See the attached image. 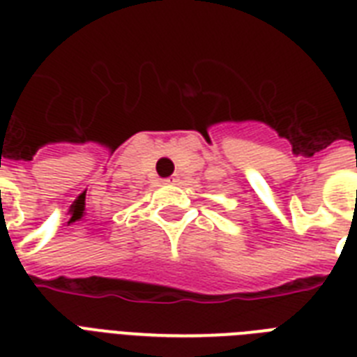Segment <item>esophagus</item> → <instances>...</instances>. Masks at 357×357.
Here are the masks:
<instances>
[{
  "mask_svg": "<svg viewBox=\"0 0 357 357\" xmlns=\"http://www.w3.org/2000/svg\"><path fill=\"white\" fill-rule=\"evenodd\" d=\"M176 181H178V176H169V178H165L164 182H167V184H175Z\"/></svg>",
  "mask_w": 357,
  "mask_h": 357,
  "instance_id": "esophagus-1",
  "label": "esophagus"
}]
</instances>
